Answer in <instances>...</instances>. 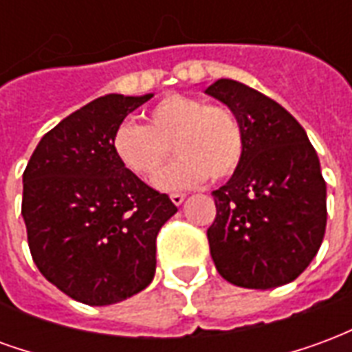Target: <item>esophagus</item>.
Returning a JSON list of instances; mask_svg holds the SVG:
<instances>
[{"label":"esophagus","mask_w":352,"mask_h":352,"mask_svg":"<svg viewBox=\"0 0 352 352\" xmlns=\"http://www.w3.org/2000/svg\"><path fill=\"white\" fill-rule=\"evenodd\" d=\"M169 198H171V201H173L175 206H181L186 196H184V194H181V192H175V194H171Z\"/></svg>","instance_id":"34e87169"}]
</instances>
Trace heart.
Wrapping results in <instances>:
<instances>
[{
    "mask_svg": "<svg viewBox=\"0 0 352 352\" xmlns=\"http://www.w3.org/2000/svg\"><path fill=\"white\" fill-rule=\"evenodd\" d=\"M111 148L120 166L138 177L154 175L173 148L179 160L154 177V186L179 190L198 186L207 177L228 179L243 160L245 138L230 109L171 94L148 111L146 126L131 120L118 124Z\"/></svg>",
    "mask_w": 352,
    "mask_h": 352,
    "instance_id": "heart-1",
    "label": "heart"
}]
</instances>
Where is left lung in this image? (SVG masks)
I'll list each match as a JSON object with an SVG mask.
<instances>
[{"instance_id":"8db88e82","label":"left lung","mask_w":352,"mask_h":352,"mask_svg":"<svg viewBox=\"0 0 352 352\" xmlns=\"http://www.w3.org/2000/svg\"><path fill=\"white\" fill-rule=\"evenodd\" d=\"M206 94L228 105L245 138L239 168L213 192L217 217L207 239L217 272L236 287L287 285L324 237L326 183L317 153L294 116L258 90L219 79Z\"/></svg>"}]
</instances>
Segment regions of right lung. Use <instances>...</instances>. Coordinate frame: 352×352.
Masks as SVG:
<instances>
[{
	"instance_id": "add662e5",
	"label": "right lung",
	"mask_w": 352,
	"mask_h": 352,
	"mask_svg": "<svg viewBox=\"0 0 352 352\" xmlns=\"http://www.w3.org/2000/svg\"><path fill=\"white\" fill-rule=\"evenodd\" d=\"M153 98L107 94L47 131L22 175L28 245L45 279L87 305L141 292L156 272V236L177 213L120 166L111 138Z\"/></svg>"
}]
</instances>
